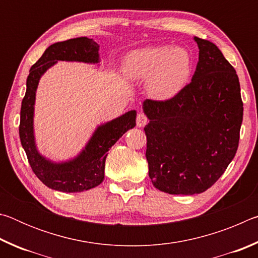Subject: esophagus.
Returning <instances> with one entry per match:
<instances>
[{
  "mask_svg": "<svg viewBox=\"0 0 258 258\" xmlns=\"http://www.w3.org/2000/svg\"><path fill=\"white\" fill-rule=\"evenodd\" d=\"M148 123V118L145 113L140 112L138 113V117H137V126L138 127H143V126H146Z\"/></svg>",
  "mask_w": 258,
  "mask_h": 258,
  "instance_id": "34e87169",
  "label": "esophagus"
}]
</instances>
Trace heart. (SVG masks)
<instances>
[{"instance_id": "1", "label": "heart", "mask_w": 258, "mask_h": 258, "mask_svg": "<svg viewBox=\"0 0 258 258\" xmlns=\"http://www.w3.org/2000/svg\"><path fill=\"white\" fill-rule=\"evenodd\" d=\"M130 81L147 80V92L156 100H168L180 92L192 72V58L180 46H148L133 50L121 64Z\"/></svg>"}]
</instances>
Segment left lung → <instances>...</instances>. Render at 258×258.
<instances>
[{
    "label": "left lung",
    "mask_w": 258,
    "mask_h": 258,
    "mask_svg": "<svg viewBox=\"0 0 258 258\" xmlns=\"http://www.w3.org/2000/svg\"><path fill=\"white\" fill-rule=\"evenodd\" d=\"M199 61L190 84L167 101L145 100L149 177L169 195L202 194L234 158L243 104L237 73L220 49L194 37Z\"/></svg>",
    "instance_id": "8db88e82"
}]
</instances>
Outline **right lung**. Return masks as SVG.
Returning a JSON list of instances; mask_svg holds the SVG:
<instances>
[{
    "label": "right lung",
    "instance_id": "1",
    "mask_svg": "<svg viewBox=\"0 0 258 258\" xmlns=\"http://www.w3.org/2000/svg\"><path fill=\"white\" fill-rule=\"evenodd\" d=\"M100 45L93 38L77 37L50 45L33 64L26 82V94L21 102L19 135L30 167L50 189L61 192H82L98 186L104 178V164L110 148L135 126L137 110H130L117 118L100 124L85 147L67 160L54 161L38 150L34 131L35 100L42 76L58 61L84 62L100 66Z\"/></svg>",
    "mask_w": 258,
    "mask_h": 258
}]
</instances>
